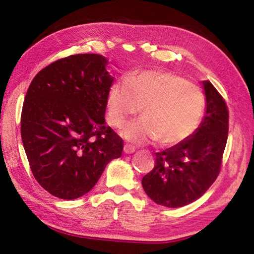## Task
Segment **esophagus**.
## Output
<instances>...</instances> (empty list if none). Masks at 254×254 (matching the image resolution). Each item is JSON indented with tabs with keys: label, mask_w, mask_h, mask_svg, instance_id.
Returning <instances> with one entry per match:
<instances>
[{
	"label": "esophagus",
	"mask_w": 254,
	"mask_h": 254,
	"mask_svg": "<svg viewBox=\"0 0 254 254\" xmlns=\"http://www.w3.org/2000/svg\"><path fill=\"white\" fill-rule=\"evenodd\" d=\"M135 151V148L131 144H126L124 145V152L126 153H133Z\"/></svg>",
	"instance_id": "1"
}]
</instances>
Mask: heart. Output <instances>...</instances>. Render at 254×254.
<instances>
[{
  "label": "heart",
  "instance_id": "heart-1",
  "mask_svg": "<svg viewBox=\"0 0 254 254\" xmlns=\"http://www.w3.org/2000/svg\"><path fill=\"white\" fill-rule=\"evenodd\" d=\"M206 100L199 86L175 72L159 69L133 74L110 89L107 118L122 127L142 107L143 118L123 131L135 143L159 140L162 147L182 144L200 124Z\"/></svg>",
  "mask_w": 254,
  "mask_h": 254
}]
</instances>
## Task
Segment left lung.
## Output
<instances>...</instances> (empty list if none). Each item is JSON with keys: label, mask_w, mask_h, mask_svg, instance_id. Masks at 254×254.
Segmentation results:
<instances>
[{"label": "left lung", "mask_w": 254, "mask_h": 254, "mask_svg": "<svg viewBox=\"0 0 254 254\" xmlns=\"http://www.w3.org/2000/svg\"><path fill=\"white\" fill-rule=\"evenodd\" d=\"M203 122L182 144L156 152L153 169L142 178L145 194L158 205L182 207L198 199L220 175L229 133V109L210 81H204Z\"/></svg>", "instance_id": "left-lung-1"}]
</instances>
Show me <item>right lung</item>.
Listing matches in <instances>:
<instances>
[{
    "mask_svg": "<svg viewBox=\"0 0 254 254\" xmlns=\"http://www.w3.org/2000/svg\"><path fill=\"white\" fill-rule=\"evenodd\" d=\"M101 55H71L34 76L21 113V137L40 186L75 199L95 186L107 163L121 157L123 140L105 126L113 77Z\"/></svg>",
    "mask_w": 254,
    "mask_h": 254,
    "instance_id": "obj_1",
    "label": "right lung"
}]
</instances>
